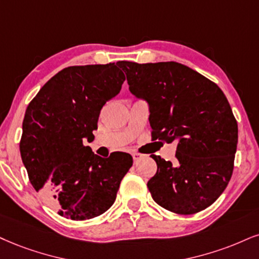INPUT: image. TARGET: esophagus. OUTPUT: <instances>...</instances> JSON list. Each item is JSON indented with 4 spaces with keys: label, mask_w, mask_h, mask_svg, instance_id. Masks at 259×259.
Instances as JSON below:
<instances>
[{
    "label": "esophagus",
    "mask_w": 259,
    "mask_h": 259,
    "mask_svg": "<svg viewBox=\"0 0 259 259\" xmlns=\"http://www.w3.org/2000/svg\"><path fill=\"white\" fill-rule=\"evenodd\" d=\"M132 157H133V161H135V163H136V162H138L140 158L144 157V155L138 154V152H135V154H132Z\"/></svg>",
    "instance_id": "esophagus-1"
}]
</instances>
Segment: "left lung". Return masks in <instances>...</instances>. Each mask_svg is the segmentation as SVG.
Here are the masks:
<instances>
[{
    "label": "left lung",
    "instance_id": "left-lung-1",
    "mask_svg": "<svg viewBox=\"0 0 259 259\" xmlns=\"http://www.w3.org/2000/svg\"><path fill=\"white\" fill-rule=\"evenodd\" d=\"M131 94L149 105L154 139L177 142L174 163L152 155L157 171L148 181L164 209L191 215L206 209L231 180L238 123L221 89L181 63L117 62Z\"/></svg>",
    "mask_w": 259,
    "mask_h": 259
}]
</instances>
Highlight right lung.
Listing matches in <instances>:
<instances>
[{
  "label": "right lung",
  "mask_w": 259,
  "mask_h": 259,
  "mask_svg": "<svg viewBox=\"0 0 259 259\" xmlns=\"http://www.w3.org/2000/svg\"><path fill=\"white\" fill-rule=\"evenodd\" d=\"M123 81L114 63L67 67L28 104L20 140L22 163L34 190L67 219L81 221L107 211L132 167L126 152L102 158L84 145L85 139H95L101 109Z\"/></svg>",
  "instance_id": "1"
}]
</instances>
